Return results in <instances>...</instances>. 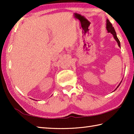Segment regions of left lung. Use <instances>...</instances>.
<instances>
[{
  "mask_svg": "<svg viewBox=\"0 0 134 134\" xmlns=\"http://www.w3.org/2000/svg\"><path fill=\"white\" fill-rule=\"evenodd\" d=\"M106 27H107V31H108V33H110L112 35H113V37H114V38L115 39V40L117 41L118 42V44L119 45V47H120V41H119V40L118 39V37H117V35H116V33L115 32V30L114 29V27H113L112 24L110 23V22H109V20H108V19H107V24H106ZM122 82V81L120 82V83H119V85L118 86L117 88H118V87L120 86V85L121 83V82ZM117 88H116V89H117ZM115 89V90H116Z\"/></svg>",
  "mask_w": 134,
  "mask_h": 134,
  "instance_id": "8db88e82",
  "label": "left lung"
}]
</instances>
